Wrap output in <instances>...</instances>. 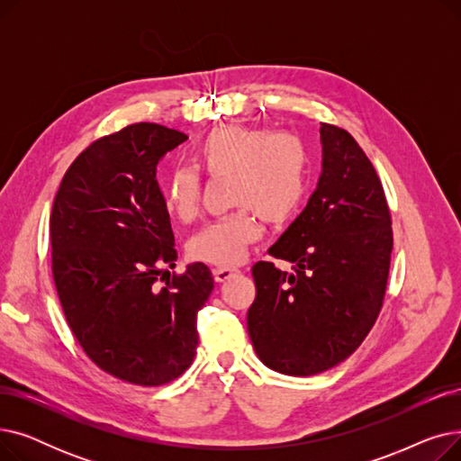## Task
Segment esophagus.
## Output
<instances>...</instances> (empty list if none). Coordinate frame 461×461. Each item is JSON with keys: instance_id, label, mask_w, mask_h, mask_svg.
Masks as SVG:
<instances>
[{"instance_id": "esophagus-1", "label": "esophagus", "mask_w": 461, "mask_h": 461, "mask_svg": "<svg viewBox=\"0 0 461 461\" xmlns=\"http://www.w3.org/2000/svg\"><path fill=\"white\" fill-rule=\"evenodd\" d=\"M237 273H240V271L235 269V267H214L212 269V276H214L216 282H226L231 276H235Z\"/></svg>"}]
</instances>
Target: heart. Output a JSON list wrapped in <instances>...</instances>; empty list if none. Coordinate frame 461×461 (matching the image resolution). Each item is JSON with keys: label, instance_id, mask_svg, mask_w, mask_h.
<instances>
[{"label": "heart", "instance_id": "obj_1", "mask_svg": "<svg viewBox=\"0 0 461 461\" xmlns=\"http://www.w3.org/2000/svg\"><path fill=\"white\" fill-rule=\"evenodd\" d=\"M192 157L209 177L231 176L230 200L239 205L190 239L188 254L196 261L222 267L240 263L259 237L256 212L265 222H282L303 200L308 151L295 134L228 125L209 132ZM200 176L192 169L174 172L166 192L167 211L190 222L200 212Z\"/></svg>", "mask_w": 461, "mask_h": 461}]
</instances>
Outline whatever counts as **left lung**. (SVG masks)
Segmentation results:
<instances>
[{"label": "left lung", "instance_id": "8db88e82", "mask_svg": "<svg viewBox=\"0 0 461 461\" xmlns=\"http://www.w3.org/2000/svg\"><path fill=\"white\" fill-rule=\"evenodd\" d=\"M318 188L258 261L249 334L265 366L316 375L346 360L374 327L389 278L393 228L383 185L355 138L321 123Z\"/></svg>", "mask_w": 461, "mask_h": 461}]
</instances>
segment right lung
Wrapping results in <instances>:
<instances>
[{
    "label": "right lung",
    "instance_id": "add662e5",
    "mask_svg": "<svg viewBox=\"0 0 461 461\" xmlns=\"http://www.w3.org/2000/svg\"><path fill=\"white\" fill-rule=\"evenodd\" d=\"M186 140L134 123L93 141L67 169L50 216L52 273L72 334L96 366L141 386L192 365L198 312L214 287L200 261L158 285L177 252L157 164Z\"/></svg>",
    "mask_w": 461,
    "mask_h": 461
}]
</instances>
